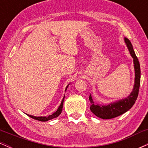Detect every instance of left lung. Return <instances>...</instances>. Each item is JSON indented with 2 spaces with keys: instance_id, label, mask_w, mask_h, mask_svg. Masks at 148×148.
I'll return each instance as SVG.
<instances>
[{
  "instance_id": "1",
  "label": "left lung",
  "mask_w": 148,
  "mask_h": 148,
  "mask_svg": "<svg viewBox=\"0 0 148 148\" xmlns=\"http://www.w3.org/2000/svg\"><path fill=\"white\" fill-rule=\"evenodd\" d=\"M125 42L126 43L127 48L129 49L131 56L133 58L134 71H135V79H134V85L132 92L127 97L122 99L115 102L108 103L107 105L95 104L94 101L92 98L91 94L90 95L89 99L90 101V111L96 116L101 119H111L116 118L119 115L126 113L133 106L136 101L138 95L139 87L140 83V68L138 59L137 58L134 52L132 43L127 37H125Z\"/></svg>"
}]
</instances>
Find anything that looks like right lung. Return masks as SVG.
I'll use <instances>...</instances> for the list:
<instances>
[{
  "instance_id": "obj_1",
  "label": "right lung",
  "mask_w": 148,
  "mask_h": 148,
  "mask_svg": "<svg viewBox=\"0 0 148 148\" xmlns=\"http://www.w3.org/2000/svg\"><path fill=\"white\" fill-rule=\"evenodd\" d=\"M69 85H67V86L65 88V91L67 90V88H68ZM64 96L63 97V99H62V101H61L60 103V105L59 106L58 108L57 109V111L55 112V113H53V114L49 115V116H40V117H37V116H33V115H28V116L30 117L31 118L33 119H35V120H39V121H42V122H46V121H48L49 120H51V119H53V118H57V117L59 116V115L60 114L61 112H62V106H63V102H64Z\"/></svg>"
}]
</instances>
